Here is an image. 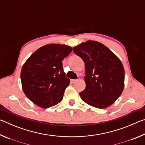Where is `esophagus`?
<instances>
[{"label":"esophagus","instance_id":"esophagus-1","mask_svg":"<svg viewBox=\"0 0 145 145\" xmlns=\"http://www.w3.org/2000/svg\"><path fill=\"white\" fill-rule=\"evenodd\" d=\"M77 80H76V79H71L70 81H71V82L72 83V84H73V83H75L76 81H77Z\"/></svg>","mask_w":145,"mask_h":145}]
</instances>
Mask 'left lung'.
Returning a JSON list of instances; mask_svg holds the SVG:
<instances>
[{"label": "left lung", "mask_w": 145, "mask_h": 145, "mask_svg": "<svg viewBox=\"0 0 145 145\" xmlns=\"http://www.w3.org/2000/svg\"><path fill=\"white\" fill-rule=\"evenodd\" d=\"M85 63L86 88L82 100L99 109L111 105L124 88L125 70L121 61L104 44L88 40L73 48Z\"/></svg>", "instance_id": "obj_1"}]
</instances>
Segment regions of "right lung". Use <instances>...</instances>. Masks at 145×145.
<instances>
[{
    "mask_svg": "<svg viewBox=\"0 0 145 145\" xmlns=\"http://www.w3.org/2000/svg\"><path fill=\"white\" fill-rule=\"evenodd\" d=\"M72 51L66 45L50 43L36 50L24 64L22 87L26 97L44 109L62 100L70 80L63 72V59Z\"/></svg>",
    "mask_w": 145,
    "mask_h": 145,
    "instance_id": "add662e5",
    "label": "right lung"
}]
</instances>
